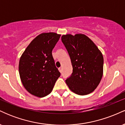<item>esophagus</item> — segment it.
Listing matches in <instances>:
<instances>
[{"label": "esophagus", "instance_id": "1", "mask_svg": "<svg viewBox=\"0 0 125 125\" xmlns=\"http://www.w3.org/2000/svg\"><path fill=\"white\" fill-rule=\"evenodd\" d=\"M59 71L61 73H62V67H59Z\"/></svg>", "mask_w": 125, "mask_h": 125}]
</instances>
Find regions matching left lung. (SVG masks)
Here are the masks:
<instances>
[{
  "mask_svg": "<svg viewBox=\"0 0 125 125\" xmlns=\"http://www.w3.org/2000/svg\"><path fill=\"white\" fill-rule=\"evenodd\" d=\"M62 41L71 60L73 72L66 80L74 94L85 95L94 92L104 73V57L94 42L83 34L63 35Z\"/></svg>",
  "mask_w": 125,
  "mask_h": 125,
  "instance_id": "left-lung-1",
  "label": "left lung"
}]
</instances>
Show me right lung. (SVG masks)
I'll use <instances>...</instances> for the list:
<instances>
[{
	"mask_svg": "<svg viewBox=\"0 0 125 125\" xmlns=\"http://www.w3.org/2000/svg\"><path fill=\"white\" fill-rule=\"evenodd\" d=\"M61 35L53 32L40 34L20 58L19 72L21 83L35 96L42 97L49 94L61 76L52 53Z\"/></svg>",
	"mask_w": 125,
	"mask_h": 125,
	"instance_id": "obj_1",
	"label": "right lung"
}]
</instances>
